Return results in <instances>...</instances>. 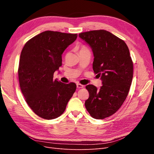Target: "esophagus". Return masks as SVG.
Returning a JSON list of instances; mask_svg holds the SVG:
<instances>
[{
  "label": "esophagus",
  "instance_id": "obj_1",
  "mask_svg": "<svg viewBox=\"0 0 154 154\" xmlns=\"http://www.w3.org/2000/svg\"><path fill=\"white\" fill-rule=\"evenodd\" d=\"M76 87H77V88H83V87H84V85L80 84V83H77V84H76Z\"/></svg>",
  "mask_w": 154,
  "mask_h": 154
}]
</instances>
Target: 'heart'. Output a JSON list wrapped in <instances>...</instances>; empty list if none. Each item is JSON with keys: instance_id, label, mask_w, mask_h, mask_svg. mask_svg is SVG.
Segmentation results:
<instances>
[{"instance_id": "1", "label": "heart", "mask_w": 154, "mask_h": 154, "mask_svg": "<svg viewBox=\"0 0 154 154\" xmlns=\"http://www.w3.org/2000/svg\"><path fill=\"white\" fill-rule=\"evenodd\" d=\"M84 50H87L85 47H82L81 48V49H80V51H84Z\"/></svg>"}]
</instances>
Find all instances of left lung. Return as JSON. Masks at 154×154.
Here are the masks:
<instances>
[{"label": "left lung", "instance_id": "obj_1", "mask_svg": "<svg viewBox=\"0 0 154 154\" xmlns=\"http://www.w3.org/2000/svg\"><path fill=\"white\" fill-rule=\"evenodd\" d=\"M92 49L93 71L102 81L99 89L85 87L89 97L85 105L93 118L103 119L116 113L127 98L133 78V62L127 44L105 30L78 35Z\"/></svg>", "mask_w": 154, "mask_h": 154}]
</instances>
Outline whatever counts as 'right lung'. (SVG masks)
<instances>
[{
	"mask_svg": "<svg viewBox=\"0 0 154 154\" xmlns=\"http://www.w3.org/2000/svg\"><path fill=\"white\" fill-rule=\"evenodd\" d=\"M77 34L46 31L27 42L20 54L18 80L27 105L39 117L53 119L61 116L76 88L53 80L62 65V55Z\"/></svg>",
	"mask_w": 154,
	"mask_h": 154,
	"instance_id": "1",
	"label": "right lung"
}]
</instances>
